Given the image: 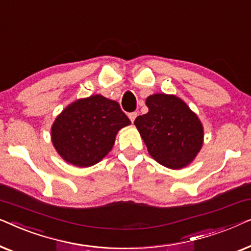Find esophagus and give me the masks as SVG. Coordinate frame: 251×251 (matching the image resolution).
Masks as SVG:
<instances>
[{"mask_svg":"<svg viewBox=\"0 0 251 251\" xmlns=\"http://www.w3.org/2000/svg\"><path fill=\"white\" fill-rule=\"evenodd\" d=\"M128 116H129L130 121H131V122L133 123V121H135V119L137 118V113H136V112H131V113H129Z\"/></svg>","mask_w":251,"mask_h":251,"instance_id":"obj_1","label":"esophagus"}]
</instances>
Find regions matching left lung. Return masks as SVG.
<instances>
[{
	"instance_id": "left-lung-1",
	"label": "left lung",
	"mask_w": 251,
	"mask_h": 251,
	"mask_svg": "<svg viewBox=\"0 0 251 251\" xmlns=\"http://www.w3.org/2000/svg\"><path fill=\"white\" fill-rule=\"evenodd\" d=\"M146 105L149 112L137 116L135 126L151 156L170 169L186 167L203 143L200 120L176 96L152 95Z\"/></svg>"
}]
</instances>
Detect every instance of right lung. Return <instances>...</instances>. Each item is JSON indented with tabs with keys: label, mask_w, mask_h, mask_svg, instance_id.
I'll list each match as a JSON object with an SVG mask.
<instances>
[{
	"label": "right lung",
	"mask_w": 251,
	"mask_h": 251,
	"mask_svg": "<svg viewBox=\"0 0 251 251\" xmlns=\"http://www.w3.org/2000/svg\"><path fill=\"white\" fill-rule=\"evenodd\" d=\"M129 125L118 102L96 95L67 106L52 125L51 138L65 161L90 167L107 155L116 133Z\"/></svg>",
	"instance_id": "obj_1"
}]
</instances>
